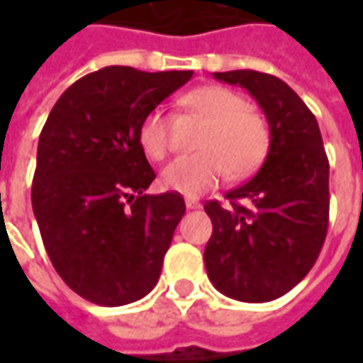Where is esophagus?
Masks as SVG:
<instances>
[{
    "instance_id": "34e87169",
    "label": "esophagus",
    "mask_w": 363,
    "mask_h": 363,
    "mask_svg": "<svg viewBox=\"0 0 363 363\" xmlns=\"http://www.w3.org/2000/svg\"><path fill=\"white\" fill-rule=\"evenodd\" d=\"M186 208H188V210H198V208H200V202L188 200V202H186Z\"/></svg>"
}]
</instances>
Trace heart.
I'll return each instance as SVG.
<instances>
[{
	"mask_svg": "<svg viewBox=\"0 0 363 363\" xmlns=\"http://www.w3.org/2000/svg\"><path fill=\"white\" fill-rule=\"evenodd\" d=\"M179 106L203 121L191 155H182L161 172V186L186 198L202 196L226 174L238 179L262 161L269 147L264 119L242 96L220 84H206L179 99ZM137 143L145 157L161 161L169 151V123L161 108H151L139 123Z\"/></svg>",
	"mask_w": 363,
	"mask_h": 363,
	"instance_id": "b5f03b06",
	"label": "heart"
}]
</instances>
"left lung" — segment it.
Returning a JSON list of instances; mask_svg holds the SVG:
<instances>
[{"label":"left lung","mask_w":363,"mask_h":363,"mask_svg":"<svg viewBox=\"0 0 363 363\" xmlns=\"http://www.w3.org/2000/svg\"><path fill=\"white\" fill-rule=\"evenodd\" d=\"M212 77L250 92L267 117L271 145L257 175L226 194L228 206H203L214 226L203 262L222 295L267 303L305 279L325 242L328 155L315 115L281 78L257 70Z\"/></svg>","instance_id":"obj_1"}]
</instances>
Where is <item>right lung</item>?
Here are the masks:
<instances>
[{
	"mask_svg": "<svg viewBox=\"0 0 363 363\" xmlns=\"http://www.w3.org/2000/svg\"><path fill=\"white\" fill-rule=\"evenodd\" d=\"M106 66L68 86L40 133L32 208L50 260L86 301L119 307L157 285L186 212L155 179L137 143L139 123L191 78Z\"/></svg>",
	"mask_w": 363,
	"mask_h": 363,
	"instance_id": "1",
	"label": "right lung"
}]
</instances>
